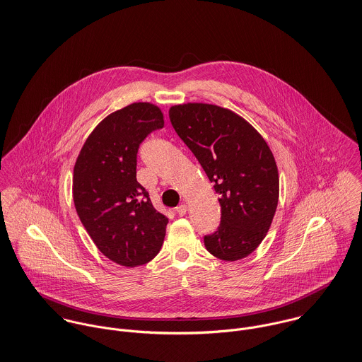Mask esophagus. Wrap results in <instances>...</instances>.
<instances>
[{"mask_svg": "<svg viewBox=\"0 0 362 362\" xmlns=\"http://www.w3.org/2000/svg\"><path fill=\"white\" fill-rule=\"evenodd\" d=\"M176 213H177L179 216H185V214L187 213V206H186V204L177 206V207H176Z\"/></svg>", "mask_w": 362, "mask_h": 362, "instance_id": "esophagus-1", "label": "esophagus"}]
</instances>
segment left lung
I'll return each mask as SVG.
<instances>
[{
    "label": "left lung",
    "instance_id": "left-lung-1",
    "mask_svg": "<svg viewBox=\"0 0 362 362\" xmlns=\"http://www.w3.org/2000/svg\"><path fill=\"white\" fill-rule=\"evenodd\" d=\"M169 119L219 194L221 223L204 236L207 250L225 262L247 257L267 235L279 204L270 146L249 122L217 105H175Z\"/></svg>",
    "mask_w": 362,
    "mask_h": 362
}]
</instances>
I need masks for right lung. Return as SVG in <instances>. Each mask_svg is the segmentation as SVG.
Returning a JSON list of instances; mask_svg holds the SVG:
<instances>
[{"label":"right lung","mask_w":362,"mask_h":362,"mask_svg":"<svg viewBox=\"0 0 362 362\" xmlns=\"http://www.w3.org/2000/svg\"><path fill=\"white\" fill-rule=\"evenodd\" d=\"M163 127V113L148 102L106 116L82 145L74 166L76 214L96 247L112 262L137 267L160 250L168 218L137 182V152Z\"/></svg>","instance_id":"right-lung-1"}]
</instances>
